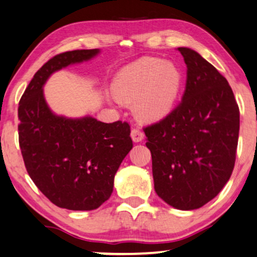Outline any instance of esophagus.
<instances>
[{
  "label": "esophagus",
  "instance_id": "34e87169",
  "mask_svg": "<svg viewBox=\"0 0 257 257\" xmlns=\"http://www.w3.org/2000/svg\"><path fill=\"white\" fill-rule=\"evenodd\" d=\"M131 137L134 139V142L138 143V142H142L144 139V134L139 128H132Z\"/></svg>",
  "mask_w": 257,
  "mask_h": 257
}]
</instances>
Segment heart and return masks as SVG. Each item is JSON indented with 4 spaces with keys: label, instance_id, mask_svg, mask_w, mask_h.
<instances>
[{
    "label": "heart",
    "instance_id": "heart-1",
    "mask_svg": "<svg viewBox=\"0 0 257 257\" xmlns=\"http://www.w3.org/2000/svg\"><path fill=\"white\" fill-rule=\"evenodd\" d=\"M182 87V75L172 63L160 58H143L126 66L113 82L119 101H136V113L154 121L170 113Z\"/></svg>",
    "mask_w": 257,
    "mask_h": 257
}]
</instances>
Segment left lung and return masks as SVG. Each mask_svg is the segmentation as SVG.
Wrapping results in <instances>:
<instances>
[{"label":"left lung","mask_w":257,"mask_h":257,"mask_svg":"<svg viewBox=\"0 0 257 257\" xmlns=\"http://www.w3.org/2000/svg\"><path fill=\"white\" fill-rule=\"evenodd\" d=\"M182 100L160 121L144 127L153 157L155 191L168 205L195 210L217 196L236 161L239 108L226 78L187 47Z\"/></svg>","instance_id":"obj_1"}]
</instances>
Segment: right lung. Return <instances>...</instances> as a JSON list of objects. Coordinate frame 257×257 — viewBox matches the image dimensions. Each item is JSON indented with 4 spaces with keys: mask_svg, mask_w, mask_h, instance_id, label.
Here are the masks:
<instances>
[{
    "mask_svg": "<svg viewBox=\"0 0 257 257\" xmlns=\"http://www.w3.org/2000/svg\"><path fill=\"white\" fill-rule=\"evenodd\" d=\"M99 50L59 53L34 74L19 102V144L32 181L52 204L91 211L108 200L114 175L134 144L128 122L55 115L43 85L52 72L93 58Z\"/></svg>",
    "mask_w": 257,
    "mask_h": 257,
    "instance_id": "1",
    "label": "right lung"
}]
</instances>
